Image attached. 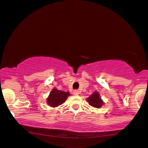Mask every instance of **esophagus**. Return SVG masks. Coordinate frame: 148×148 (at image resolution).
<instances>
[{"instance_id": "1", "label": "esophagus", "mask_w": 148, "mask_h": 148, "mask_svg": "<svg viewBox=\"0 0 148 148\" xmlns=\"http://www.w3.org/2000/svg\"><path fill=\"white\" fill-rule=\"evenodd\" d=\"M73 93L75 95H78L80 94V91L78 90H74V92H73Z\"/></svg>"}]
</instances>
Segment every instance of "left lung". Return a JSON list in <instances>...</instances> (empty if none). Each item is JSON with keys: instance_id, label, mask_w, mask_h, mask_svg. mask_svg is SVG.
<instances>
[{"instance_id": "8db88e82", "label": "left lung", "mask_w": 148, "mask_h": 148, "mask_svg": "<svg viewBox=\"0 0 148 148\" xmlns=\"http://www.w3.org/2000/svg\"><path fill=\"white\" fill-rule=\"evenodd\" d=\"M86 101L88 102L90 106L96 108H100L103 105V101H102L99 92L97 91L94 92L90 97H88L86 99Z\"/></svg>"}]
</instances>
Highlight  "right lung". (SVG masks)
I'll list each match as a JSON object with an SVG mask.
<instances>
[{
  "instance_id": "right-lung-1",
  "label": "right lung",
  "mask_w": 148,
  "mask_h": 148,
  "mask_svg": "<svg viewBox=\"0 0 148 148\" xmlns=\"http://www.w3.org/2000/svg\"><path fill=\"white\" fill-rule=\"evenodd\" d=\"M70 95V94L68 91H61L55 88L51 90L48 98L47 99V104L51 107H57L64 103L68 96Z\"/></svg>"
}]
</instances>
